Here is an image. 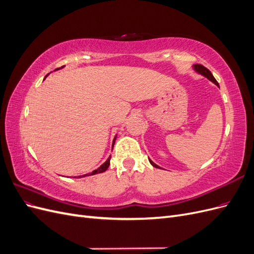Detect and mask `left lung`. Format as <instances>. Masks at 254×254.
Listing matches in <instances>:
<instances>
[{"instance_id":"1","label":"left lung","mask_w":254,"mask_h":254,"mask_svg":"<svg viewBox=\"0 0 254 254\" xmlns=\"http://www.w3.org/2000/svg\"><path fill=\"white\" fill-rule=\"evenodd\" d=\"M193 67H194V70H195L197 73L201 74L202 76H204V77H206L207 79L211 80L212 82H214L215 84H216V86H218V82H217V80L214 78L213 74L210 72V70H207V68H206L205 66H203L202 64H194V65H193ZM218 87H219V86H218ZM149 162H150V164H151L152 166H155V167L159 168V166H158L157 164L153 163L150 159H149Z\"/></svg>"}]
</instances>
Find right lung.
Segmentation results:
<instances>
[{
	"mask_svg": "<svg viewBox=\"0 0 254 254\" xmlns=\"http://www.w3.org/2000/svg\"><path fill=\"white\" fill-rule=\"evenodd\" d=\"M61 67H64V66H61ZM61 67H58V68H56V70H59V68H61ZM49 75V74H48ZM47 75V76H48ZM47 76H45V77H47ZM45 79V78H44ZM115 139H117V137H114V140H113V145H114V142H115ZM112 149H113V146H112ZM110 159H111V156L107 159V161L106 162L104 163V164H102L101 166H99L97 170H95V171H93L92 173H89V174H86V175H82V176H78L77 178H81V177H87V176H92V175H96V174H99V173H104V172H106L107 171V168L109 167V165H110ZM76 178V177H75Z\"/></svg>",
	"mask_w": 254,
	"mask_h": 254,
	"instance_id": "1",
	"label": "right lung"
}]
</instances>
